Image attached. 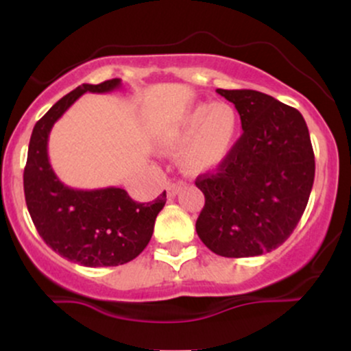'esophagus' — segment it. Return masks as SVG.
<instances>
[{"label": "esophagus", "mask_w": 351, "mask_h": 351, "mask_svg": "<svg viewBox=\"0 0 351 351\" xmlns=\"http://www.w3.org/2000/svg\"><path fill=\"white\" fill-rule=\"evenodd\" d=\"M180 189H181V184H176V183H168V186H167L168 196H170V198H175V196L178 195V193H180Z\"/></svg>", "instance_id": "esophagus-1"}]
</instances>
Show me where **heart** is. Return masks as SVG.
Wrapping results in <instances>:
<instances>
[{"label":"heart","instance_id":"obj_1","mask_svg":"<svg viewBox=\"0 0 351 351\" xmlns=\"http://www.w3.org/2000/svg\"><path fill=\"white\" fill-rule=\"evenodd\" d=\"M239 117L229 104H196L156 132V148L181 153V167L201 175L219 167L234 148Z\"/></svg>","mask_w":351,"mask_h":351}]
</instances>
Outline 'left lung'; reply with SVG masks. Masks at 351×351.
<instances>
[{
  "label": "left lung",
  "instance_id": "8db88e82",
  "mask_svg": "<svg viewBox=\"0 0 351 351\" xmlns=\"http://www.w3.org/2000/svg\"><path fill=\"white\" fill-rule=\"evenodd\" d=\"M243 135L216 173L196 178L204 208L196 232L223 257L271 252L299 224L315 176L307 123L297 108L257 90H224Z\"/></svg>",
  "mask_w": 351,
  "mask_h": 351
}]
</instances>
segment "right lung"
Listing matches in <instances>:
<instances>
[{
    "instance_id": "right-lung-1",
    "label": "right lung",
    "mask_w": 351,
    "mask_h": 351,
    "mask_svg": "<svg viewBox=\"0 0 351 351\" xmlns=\"http://www.w3.org/2000/svg\"><path fill=\"white\" fill-rule=\"evenodd\" d=\"M120 79L82 84L64 95L34 125L24 168V196L39 236L54 252L86 267L130 263L147 247L158 213L167 203L163 191L152 203H136L122 188L74 189L56 176L47 155L51 128L86 92H112Z\"/></svg>"
}]
</instances>
